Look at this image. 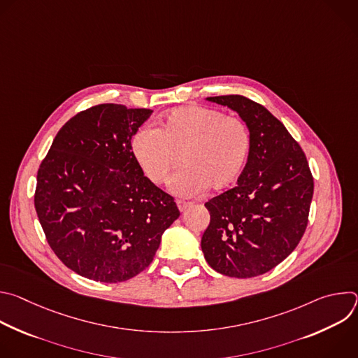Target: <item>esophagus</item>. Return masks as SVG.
<instances>
[{"label": "esophagus", "mask_w": 358, "mask_h": 358, "mask_svg": "<svg viewBox=\"0 0 358 358\" xmlns=\"http://www.w3.org/2000/svg\"><path fill=\"white\" fill-rule=\"evenodd\" d=\"M177 207L181 213H185L189 207H191V202H187V201H182V199H177Z\"/></svg>", "instance_id": "1"}]
</instances>
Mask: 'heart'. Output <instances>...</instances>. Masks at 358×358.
Listing matches in <instances>:
<instances>
[{"mask_svg":"<svg viewBox=\"0 0 358 358\" xmlns=\"http://www.w3.org/2000/svg\"><path fill=\"white\" fill-rule=\"evenodd\" d=\"M250 150V130L242 119L202 106L178 108L164 116L159 130L144 126L131 138L133 157L152 184H164L181 160L184 169L171 188L184 196L207 187L214 192L232 187Z\"/></svg>","mask_w":358,"mask_h":358,"instance_id":"obj_1","label":"heart"}]
</instances>
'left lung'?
<instances>
[{"label":"left lung","mask_w":358,"mask_h":358,"mask_svg":"<svg viewBox=\"0 0 358 358\" xmlns=\"http://www.w3.org/2000/svg\"><path fill=\"white\" fill-rule=\"evenodd\" d=\"M248 124L252 150L238 185L211 198L201 239L208 265L231 278L259 276L285 261L309 221L313 177L304 152L268 109L241 94L207 97Z\"/></svg>","instance_id":"1"}]
</instances>
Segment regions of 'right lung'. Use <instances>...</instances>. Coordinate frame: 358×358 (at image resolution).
<instances>
[{
  "mask_svg": "<svg viewBox=\"0 0 358 358\" xmlns=\"http://www.w3.org/2000/svg\"><path fill=\"white\" fill-rule=\"evenodd\" d=\"M151 113L115 103L86 109L62 126L39 166L38 220L57 257L83 278H134L180 217L133 157L131 137Z\"/></svg>",
  "mask_w": 358,
  "mask_h": 358,
  "instance_id": "1",
  "label": "right lung"
}]
</instances>
